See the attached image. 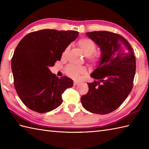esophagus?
<instances>
[{
	"instance_id": "1",
	"label": "esophagus",
	"mask_w": 149,
	"mask_h": 149,
	"mask_svg": "<svg viewBox=\"0 0 149 149\" xmlns=\"http://www.w3.org/2000/svg\"><path fill=\"white\" fill-rule=\"evenodd\" d=\"M79 84V82L78 81H74V86H76V85H77Z\"/></svg>"
}]
</instances>
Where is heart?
Returning a JSON list of instances; mask_svg holds the SVG:
<instances>
[{"instance_id":"b5f03b06","label":"heart","mask_w":149,"mask_h":149,"mask_svg":"<svg viewBox=\"0 0 149 149\" xmlns=\"http://www.w3.org/2000/svg\"><path fill=\"white\" fill-rule=\"evenodd\" d=\"M77 43L84 54L88 56L90 62L93 63V64H97L100 61L102 56H101L100 53L95 52L96 49V45L93 40L86 38H84L79 40ZM67 50L68 47L63 52V56L65 55ZM86 72V69L83 66H78L73 65H70L66 66L65 68L66 74L68 76L75 79H77L79 77L80 75L84 74Z\"/></svg>"}]
</instances>
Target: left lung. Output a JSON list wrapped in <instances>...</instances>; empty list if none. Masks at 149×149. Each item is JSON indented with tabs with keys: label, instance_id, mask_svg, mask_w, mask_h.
<instances>
[{
	"label": "left lung",
	"instance_id": "1",
	"mask_svg": "<svg viewBox=\"0 0 149 149\" xmlns=\"http://www.w3.org/2000/svg\"><path fill=\"white\" fill-rule=\"evenodd\" d=\"M86 34L100 47L102 58L91 74L97 81L88 83L89 90L81 97V103L88 111L106 115L118 108L131 91L135 57L130 43L118 34L109 31Z\"/></svg>",
	"mask_w": 149,
	"mask_h": 149
}]
</instances>
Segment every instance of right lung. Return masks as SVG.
<instances>
[{"mask_svg": "<svg viewBox=\"0 0 149 149\" xmlns=\"http://www.w3.org/2000/svg\"><path fill=\"white\" fill-rule=\"evenodd\" d=\"M75 31L43 29L27 34L18 44L11 59L14 86L28 108L43 113L61 105V95L73 81L59 79L49 70L60 61L63 52L77 38Z\"/></svg>", "mask_w": 149, "mask_h": 149, "instance_id": "add662e5", "label": "right lung"}]
</instances>
